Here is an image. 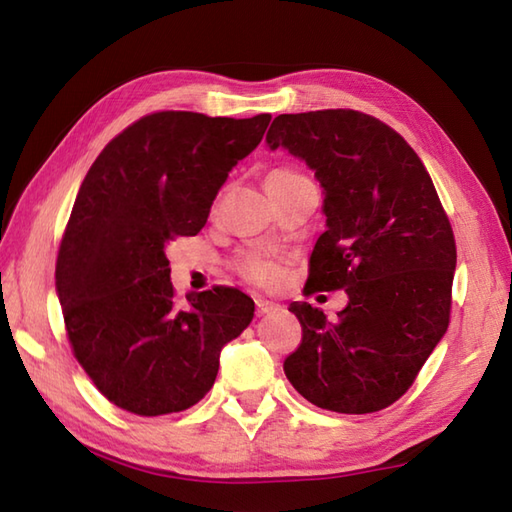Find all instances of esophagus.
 Instances as JSON below:
<instances>
[{"mask_svg": "<svg viewBox=\"0 0 512 512\" xmlns=\"http://www.w3.org/2000/svg\"><path fill=\"white\" fill-rule=\"evenodd\" d=\"M255 308H257L259 317H262V314L275 312L279 306H277V303H273V301H268V299H255Z\"/></svg>", "mask_w": 512, "mask_h": 512, "instance_id": "obj_1", "label": "esophagus"}]
</instances>
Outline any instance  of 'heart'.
Listing matches in <instances>:
<instances>
[{
	"mask_svg": "<svg viewBox=\"0 0 512 512\" xmlns=\"http://www.w3.org/2000/svg\"><path fill=\"white\" fill-rule=\"evenodd\" d=\"M290 176H299V173L288 171V169H277V171L270 173L266 182L290 178ZM237 268H239V273H242L248 281H253V284H259V286H273L275 281L279 279V268L273 262H270L268 257L259 255V253L244 255L237 262Z\"/></svg>",
	"mask_w": 512,
	"mask_h": 512,
	"instance_id": "1",
	"label": "heart"
}]
</instances>
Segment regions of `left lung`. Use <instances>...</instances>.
<instances>
[{
    "label": "left lung",
    "instance_id": "obj_1",
    "mask_svg": "<svg viewBox=\"0 0 512 512\" xmlns=\"http://www.w3.org/2000/svg\"><path fill=\"white\" fill-rule=\"evenodd\" d=\"M266 143L306 162L323 189L308 284L347 292L334 321L290 303L303 339L284 372L321 409H385L449 328L458 255L436 187L407 140L363 112L281 114Z\"/></svg>",
    "mask_w": 512,
    "mask_h": 512
}]
</instances>
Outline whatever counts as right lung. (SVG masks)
Masks as SVG:
<instances>
[{"instance_id": "add662e5", "label": "right lung", "mask_w": 512, "mask_h": 512, "mask_svg": "<svg viewBox=\"0 0 512 512\" xmlns=\"http://www.w3.org/2000/svg\"><path fill=\"white\" fill-rule=\"evenodd\" d=\"M268 123L270 114H149L85 176L54 286L76 361L116 407L138 416L193 407L215 383L222 347L253 321L255 303L237 288L189 292L182 308L165 248L200 233Z\"/></svg>"}]
</instances>
